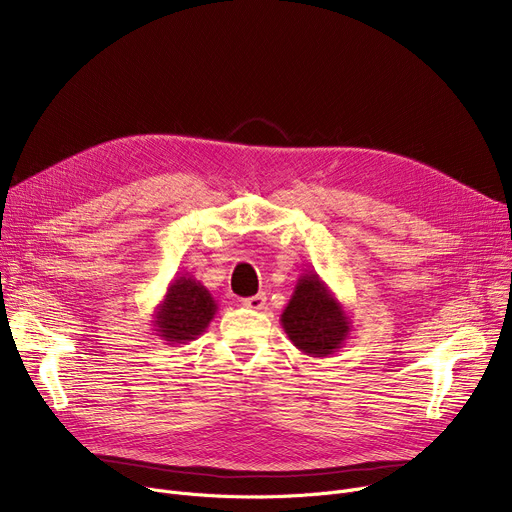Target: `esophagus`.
Wrapping results in <instances>:
<instances>
[{
	"label": "esophagus",
	"instance_id": "34e87169",
	"mask_svg": "<svg viewBox=\"0 0 512 512\" xmlns=\"http://www.w3.org/2000/svg\"><path fill=\"white\" fill-rule=\"evenodd\" d=\"M242 305L245 307H249V309H263V305H265V294L263 292H259V294H253V297H247V299H242Z\"/></svg>",
	"mask_w": 512,
	"mask_h": 512
}]
</instances>
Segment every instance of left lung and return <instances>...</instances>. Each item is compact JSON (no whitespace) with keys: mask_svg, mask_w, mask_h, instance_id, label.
<instances>
[{"mask_svg":"<svg viewBox=\"0 0 512 512\" xmlns=\"http://www.w3.org/2000/svg\"><path fill=\"white\" fill-rule=\"evenodd\" d=\"M280 324L303 355L317 359L334 355L353 330L351 315L315 272L297 280Z\"/></svg>","mask_w":512,"mask_h":512,"instance_id":"left-lung-1","label":"left lung"}]
</instances>
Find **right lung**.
Returning a JSON list of instances; mask_svg holds the SVG:
<instances>
[{
  "mask_svg": "<svg viewBox=\"0 0 512 512\" xmlns=\"http://www.w3.org/2000/svg\"><path fill=\"white\" fill-rule=\"evenodd\" d=\"M218 313L211 292L191 274H178L153 311V332L166 344H186L199 338Z\"/></svg>",
  "mask_w": 512,
  "mask_h": 512,
  "instance_id": "right-lung-1",
  "label": "right lung"
}]
</instances>
